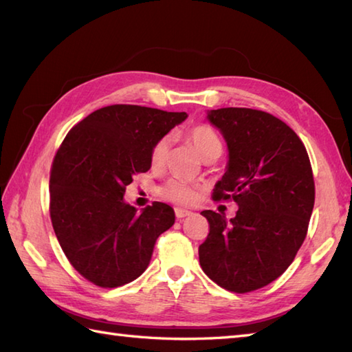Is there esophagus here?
Segmentation results:
<instances>
[{
    "instance_id": "obj_1",
    "label": "esophagus",
    "mask_w": 352,
    "mask_h": 352,
    "mask_svg": "<svg viewBox=\"0 0 352 352\" xmlns=\"http://www.w3.org/2000/svg\"><path fill=\"white\" fill-rule=\"evenodd\" d=\"M190 214H192V212L184 210V208H175L177 219H184V218H188V216H190Z\"/></svg>"
}]
</instances>
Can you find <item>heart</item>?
I'll use <instances>...</instances> for the list:
<instances>
[{"label": "heart", "mask_w": 352, "mask_h": 352, "mask_svg": "<svg viewBox=\"0 0 352 352\" xmlns=\"http://www.w3.org/2000/svg\"><path fill=\"white\" fill-rule=\"evenodd\" d=\"M186 138L190 142V144L195 146L198 154L203 157L206 162H213L221 157L222 154V140L218 136L212 126L206 124H198L186 134ZM169 148V138L162 136L154 142L151 148V153H149V163H151L153 168H160L166 159ZM160 197L172 201L175 204L182 206H190L195 203L197 199V188L193 184L180 180V178H172V180L164 183L160 190Z\"/></svg>", "instance_id": "obj_1"}]
</instances>
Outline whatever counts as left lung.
Masks as SVG:
<instances>
[{"mask_svg": "<svg viewBox=\"0 0 352 352\" xmlns=\"http://www.w3.org/2000/svg\"><path fill=\"white\" fill-rule=\"evenodd\" d=\"M208 121L228 145V168L213 201L239 206L233 219L204 210L207 239L199 265L208 278L234 294L267 286L294 261L307 236L315 180L302 140L281 119L261 110H212Z\"/></svg>", "mask_w": 352, "mask_h": 352, "instance_id": "1", "label": "left lung"}]
</instances>
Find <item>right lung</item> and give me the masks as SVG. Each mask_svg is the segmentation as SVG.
<instances>
[{
	"mask_svg": "<svg viewBox=\"0 0 352 352\" xmlns=\"http://www.w3.org/2000/svg\"><path fill=\"white\" fill-rule=\"evenodd\" d=\"M188 118L184 111L115 104L95 110L66 134L50 172V216L66 258L98 287L136 280L154 243L174 226V208L125 204L133 177L151 168L157 139Z\"/></svg>",
	"mask_w": 352,
	"mask_h": 352,
	"instance_id": "right-lung-1",
	"label": "right lung"
}]
</instances>
